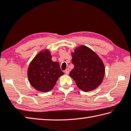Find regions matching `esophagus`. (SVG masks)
Listing matches in <instances>:
<instances>
[{
  "mask_svg": "<svg viewBox=\"0 0 131 131\" xmlns=\"http://www.w3.org/2000/svg\"><path fill=\"white\" fill-rule=\"evenodd\" d=\"M69 72H70V70H69V69L68 68V69H66V70H65V73H66V74H68L69 73Z\"/></svg>",
  "mask_w": 131,
  "mask_h": 131,
  "instance_id": "esophagus-1",
  "label": "esophagus"
}]
</instances>
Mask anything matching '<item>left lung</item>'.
I'll return each mask as SVG.
<instances>
[{
	"instance_id": "left-lung-1",
	"label": "left lung",
	"mask_w": 131,
	"mask_h": 131,
	"mask_svg": "<svg viewBox=\"0 0 131 131\" xmlns=\"http://www.w3.org/2000/svg\"><path fill=\"white\" fill-rule=\"evenodd\" d=\"M74 68L69 73L78 88L83 91L93 90L101 84L104 78V64L90 49L81 46L72 53Z\"/></svg>"
}]
</instances>
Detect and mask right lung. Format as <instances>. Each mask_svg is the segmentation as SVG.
I'll use <instances>...</instances> for the list:
<instances>
[{"label": "right lung", "instance_id": "obj_1", "mask_svg": "<svg viewBox=\"0 0 131 131\" xmlns=\"http://www.w3.org/2000/svg\"><path fill=\"white\" fill-rule=\"evenodd\" d=\"M63 74L59 63L52 60V56L48 50L41 52L36 56L28 70L30 84L41 92L50 91L58 78Z\"/></svg>", "mask_w": 131, "mask_h": 131}]
</instances>
